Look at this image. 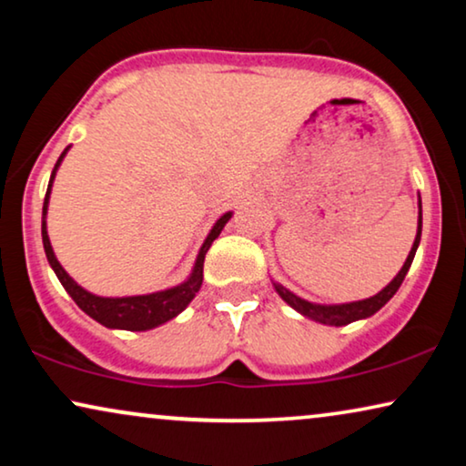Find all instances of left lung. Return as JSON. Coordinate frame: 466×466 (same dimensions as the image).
<instances>
[{
  "label": "left lung",
  "mask_w": 466,
  "mask_h": 466,
  "mask_svg": "<svg viewBox=\"0 0 466 466\" xmlns=\"http://www.w3.org/2000/svg\"><path fill=\"white\" fill-rule=\"evenodd\" d=\"M420 238H422V199H420L418 195V228H416V239H413V246L410 254H407L403 267H400V271L397 276L392 278V282L384 286L378 295L369 297V299H362V301H352V303H335V305H324V303H311L308 299H301L297 297L295 292H290L286 286H282L276 279H271L273 289L279 297H282V301H286L290 305L292 309L299 311V314L309 318V320L314 322H320V324H329V327H346L350 322H356V320H365V318L373 316L375 311H380L384 305L390 301L394 297V292L400 289V284H403V279L407 276V271H410L411 267V260L416 257V250L420 246Z\"/></svg>",
  "instance_id": "left-lung-1"
}]
</instances>
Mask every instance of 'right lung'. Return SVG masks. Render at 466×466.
Returning a JSON list of instances; mask_svg holds the SVG:
<instances>
[{
	"mask_svg": "<svg viewBox=\"0 0 466 466\" xmlns=\"http://www.w3.org/2000/svg\"><path fill=\"white\" fill-rule=\"evenodd\" d=\"M69 152V146L61 152L59 161H56L53 174H50V182L46 188V197H44V208H42V241H44V252H46V258L53 271L59 278L63 289L67 290V295L74 299L76 305L85 311L86 316H91L93 320L104 324L107 329H120V330H150L161 327V324L174 320L177 314H182L184 309L188 308V303L193 301L197 292L201 289L203 282V260H206V254L212 246V241L218 238L222 228L228 220H231L233 212H225L218 220L214 222V227L209 228L206 241H203L199 248V254H197L193 271L188 273V278L184 282L171 286V289L148 292V295H131V297H101L95 295V292L82 289V286L76 282V279L69 276V273L63 269L59 260L55 257L53 246H50L48 238V227H46V216H48V203H50V193H53V182L56 171H59L63 158Z\"/></svg>",
	"mask_w": 466,
	"mask_h": 466,
	"instance_id": "add662e5",
	"label": "right lung"
}]
</instances>
